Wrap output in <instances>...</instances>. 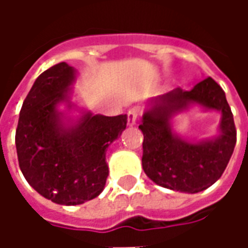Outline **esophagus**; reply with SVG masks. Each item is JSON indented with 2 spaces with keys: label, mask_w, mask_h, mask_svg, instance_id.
<instances>
[{
  "label": "esophagus",
  "mask_w": 248,
  "mask_h": 248,
  "mask_svg": "<svg viewBox=\"0 0 248 248\" xmlns=\"http://www.w3.org/2000/svg\"><path fill=\"white\" fill-rule=\"evenodd\" d=\"M140 115V110L138 108H130L127 111V126H134L137 124V119Z\"/></svg>",
  "instance_id": "1"
}]
</instances>
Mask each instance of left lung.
<instances>
[{
	"instance_id": "left-lung-1",
	"label": "left lung",
	"mask_w": 248,
	"mask_h": 248,
	"mask_svg": "<svg viewBox=\"0 0 248 248\" xmlns=\"http://www.w3.org/2000/svg\"><path fill=\"white\" fill-rule=\"evenodd\" d=\"M191 108L221 114L218 136L187 140L177 134L173 119ZM140 129L146 175L158 186L187 194L203 191L222 177L236 143L226 94L210 77L188 92L175 89L146 101Z\"/></svg>"
}]
</instances>
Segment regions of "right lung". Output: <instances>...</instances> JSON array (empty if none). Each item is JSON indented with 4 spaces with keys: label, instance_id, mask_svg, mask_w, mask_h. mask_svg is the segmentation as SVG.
<instances>
[{
    "label": "right lung",
    "instance_id": "add662e5",
    "mask_svg": "<svg viewBox=\"0 0 248 248\" xmlns=\"http://www.w3.org/2000/svg\"><path fill=\"white\" fill-rule=\"evenodd\" d=\"M78 71L66 62L41 74L25 98L16 131L19 169L35 191L76 206L105 188L106 151L126 129L124 114H93L73 101Z\"/></svg>",
    "mask_w": 248,
    "mask_h": 248
}]
</instances>
